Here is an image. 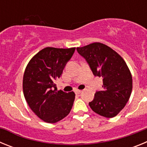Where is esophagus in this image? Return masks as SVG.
<instances>
[{
  "mask_svg": "<svg viewBox=\"0 0 147 147\" xmlns=\"http://www.w3.org/2000/svg\"><path fill=\"white\" fill-rule=\"evenodd\" d=\"M82 91V90H75V93H76V94H80Z\"/></svg>",
  "mask_w": 147,
  "mask_h": 147,
  "instance_id": "1",
  "label": "esophagus"
}]
</instances>
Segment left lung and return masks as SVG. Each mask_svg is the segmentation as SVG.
Listing matches in <instances>:
<instances>
[{
  "label": "left lung",
  "instance_id": "obj_1",
  "mask_svg": "<svg viewBox=\"0 0 147 147\" xmlns=\"http://www.w3.org/2000/svg\"><path fill=\"white\" fill-rule=\"evenodd\" d=\"M76 50L87 61L93 75L103 79V90L96 92L90 107L104 117H114L124 108L132 93V75L125 61L111 48L100 42Z\"/></svg>",
  "mask_w": 147,
  "mask_h": 147
}]
</instances>
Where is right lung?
<instances>
[{"label": "right lung", "mask_w": 147, "mask_h": 147, "mask_svg": "<svg viewBox=\"0 0 147 147\" xmlns=\"http://www.w3.org/2000/svg\"><path fill=\"white\" fill-rule=\"evenodd\" d=\"M76 48L47 47L32 57L23 79V94L30 108L47 123H56L66 117L75 99L74 92L57 91L54 82L61 76Z\"/></svg>", "instance_id": "add662e5"}]
</instances>
